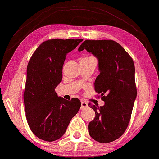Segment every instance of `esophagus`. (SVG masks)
Masks as SVG:
<instances>
[{
    "mask_svg": "<svg viewBox=\"0 0 159 159\" xmlns=\"http://www.w3.org/2000/svg\"><path fill=\"white\" fill-rule=\"evenodd\" d=\"M86 107H88V103L86 102H85L84 100H81V107H80V109H83L86 108Z\"/></svg>",
    "mask_w": 159,
    "mask_h": 159,
    "instance_id": "esophagus-1",
    "label": "esophagus"
}]
</instances>
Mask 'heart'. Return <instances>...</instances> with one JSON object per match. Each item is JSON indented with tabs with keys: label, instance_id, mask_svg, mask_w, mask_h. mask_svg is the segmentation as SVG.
<instances>
[{
	"label": "heart",
	"instance_id": "1",
	"mask_svg": "<svg viewBox=\"0 0 159 159\" xmlns=\"http://www.w3.org/2000/svg\"><path fill=\"white\" fill-rule=\"evenodd\" d=\"M92 57H93V56H89V57H84L83 59H89V58H92Z\"/></svg>",
	"mask_w": 159,
	"mask_h": 159
}]
</instances>
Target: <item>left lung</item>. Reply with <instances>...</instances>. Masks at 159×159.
<instances>
[{
  "label": "left lung",
  "mask_w": 159,
  "mask_h": 159,
  "mask_svg": "<svg viewBox=\"0 0 159 159\" xmlns=\"http://www.w3.org/2000/svg\"><path fill=\"white\" fill-rule=\"evenodd\" d=\"M85 49L97 57L99 75L95 90L105 104L90 107L95 117L88 124L90 137L101 143L119 138L128 128L137 96L134 64L121 45L112 40H85L79 51Z\"/></svg>",
  "instance_id": "obj_1"
}]
</instances>
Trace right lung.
<instances>
[{
	"instance_id": "obj_1",
	"label": "right lung",
	"mask_w": 159,
	"mask_h": 159,
	"mask_svg": "<svg viewBox=\"0 0 159 159\" xmlns=\"http://www.w3.org/2000/svg\"><path fill=\"white\" fill-rule=\"evenodd\" d=\"M83 39H50L37 48L29 60L24 102L28 125L35 135L47 142L60 139L80 107L78 98L58 97L55 88L62 79L66 54Z\"/></svg>"
}]
</instances>
